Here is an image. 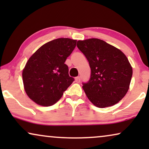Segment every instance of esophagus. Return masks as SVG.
I'll return each mask as SVG.
<instances>
[{"label":"esophagus","mask_w":149,"mask_h":149,"mask_svg":"<svg viewBox=\"0 0 149 149\" xmlns=\"http://www.w3.org/2000/svg\"><path fill=\"white\" fill-rule=\"evenodd\" d=\"M80 81H81L80 77H77L75 78V81H76L77 83H80Z\"/></svg>","instance_id":"obj_1"}]
</instances>
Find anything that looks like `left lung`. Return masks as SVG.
<instances>
[{
    "label": "left lung",
    "instance_id": "8db88e82",
    "mask_svg": "<svg viewBox=\"0 0 149 149\" xmlns=\"http://www.w3.org/2000/svg\"><path fill=\"white\" fill-rule=\"evenodd\" d=\"M77 47L85 55L91 68V76L83 89L92 104L98 108L111 107L127 93L132 68L125 55L98 38L77 41Z\"/></svg>",
    "mask_w": 149,
    "mask_h": 149
}]
</instances>
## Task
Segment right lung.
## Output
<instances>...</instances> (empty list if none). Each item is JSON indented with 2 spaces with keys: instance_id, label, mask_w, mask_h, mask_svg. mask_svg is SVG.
Here are the masks:
<instances>
[{
  "instance_id": "right-lung-1",
  "label": "right lung",
  "mask_w": 149,
  "mask_h": 149,
  "mask_svg": "<svg viewBox=\"0 0 149 149\" xmlns=\"http://www.w3.org/2000/svg\"><path fill=\"white\" fill-rule=\"evenodd\" d=\"M77 40L60 38L47 42L29 58L22 72L24 89L38 105L56 104L74 81L64 62L76 47Z\"/></svg>"
}]
</instances>
